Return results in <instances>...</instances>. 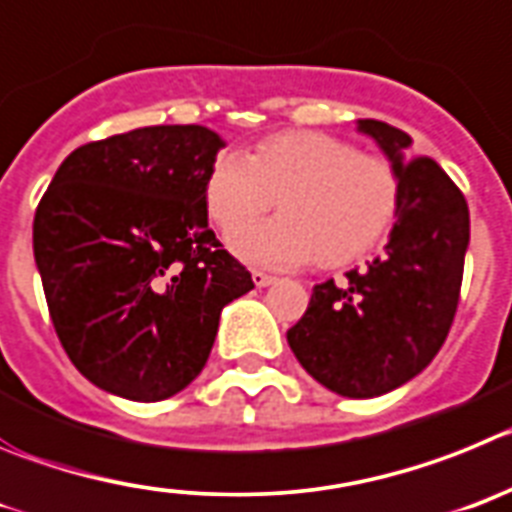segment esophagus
Here are the masks:
<instances>
[{
    "instance_id": "obj_1",
    "label": "esophagus",
    "mask_w": 512,
    "mask_h": 512,
    "mask_svg": "<svg viewBox=\"0 0 512 512\" xmlns=\"http://www.w3.org/2000/svg\"><path fill=\"white\" fill-rule=\"evenodd\" d=\"M275 280H278L275 275L262 273V270H255V273H252V283H255L257 288H267V285H273Z\"/></svg>"
}]
</instances>
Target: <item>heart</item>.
<instances>
[{
    "label": "heart",
    "instance_id": "heart-1",
    "mask_svg": "<svg viewBox=\"0 0 512 512\" xmlns=\"http://www.w3.org/2000/svg\"><path fill=\"white\" fill-rule=\"evenodd\" d=\"M284 214L234 239L252 265L290 267L316 257L342 267L370 252L398 209V178L385 160L311 130L270 135L247 158L216 155L204 204L224 237L244 232L274 205Z\"/></svg>",
    "mask_w": 512,
    "mask_h": 512
}]
</instances>
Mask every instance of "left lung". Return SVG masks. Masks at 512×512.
I'll list each match as a JSON object with an SVG mask.
<instances>
[{"mask_svg": "<svg viewBox=\"0 0 512 512\" xmlns=\"http://www.w3.org/2000/svg\"><path fill=\"white\" fill-rule=\"evenodd\" d=\"M398 178L385 255L336 285H313L288 344L303 370L344 398H377L413 380L436 357L454 321L469 247V209L431 158L408 160L411 137L357 119Z\"/></svg>", "mask_w": 512, "mask_h": 512, "instance_id": "left-lung-1", "label": "left lung"}]
</instances>
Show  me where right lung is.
Listing matches in <instances>:
<instances>
[{
	"mask_svg": "<svg viewBox=\"0 0 512 512\" xmlns=\"http://www.w3.org/2000/svg\"><path fill=\"white\" fill-rule=\"evenodd\" d=\"M224 140L201 124L140 127L73 150L32 224L55 334L96 388L137 403L204 370L252 275L209 229L204 183Z\"/></svg>",
	"mask_w": 512,
	"mask_h": 512,
	"instance_id": "1",
	"label": "right lung"
}]
</instances>
